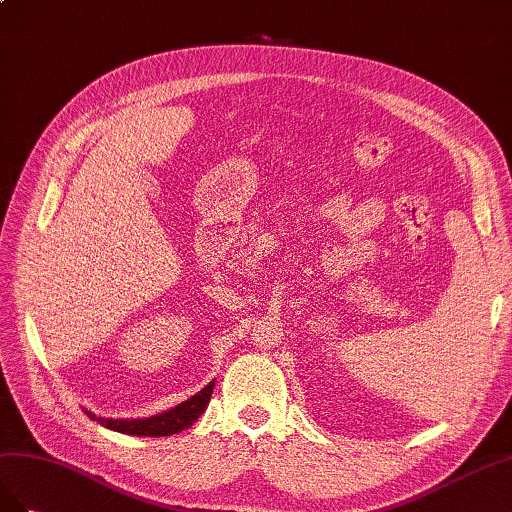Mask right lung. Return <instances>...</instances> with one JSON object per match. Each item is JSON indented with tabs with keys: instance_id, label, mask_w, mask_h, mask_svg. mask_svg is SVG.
I'll use <instances>...</instances> for the list:
<instances>
[{
	"instance_id": "obj_1",
	"label": "right lung",
	"mask_w": 512,
	"mask_h": 512,
	"mask_svg": "<svg viewBox=\"0 0 512 512\" xmlns=\"http://www.w3.org/2000/svg\"><path fill=\"white\" fill-rule=\"evenodd\" d=\"M212 388L214 382H210L201 392H197L195 397H191L188 401L175 405L173 410L165 412V414H156L152 418H141V420H118V418H96L92 412H87L90 418H96L100 425H105L107 429L120 431V433H128V435H145V437H165V435H173L180 433L184 429H188L193 422L203 414L206 410L210 397H212Z\"/></svg>"
}]
</instances>
